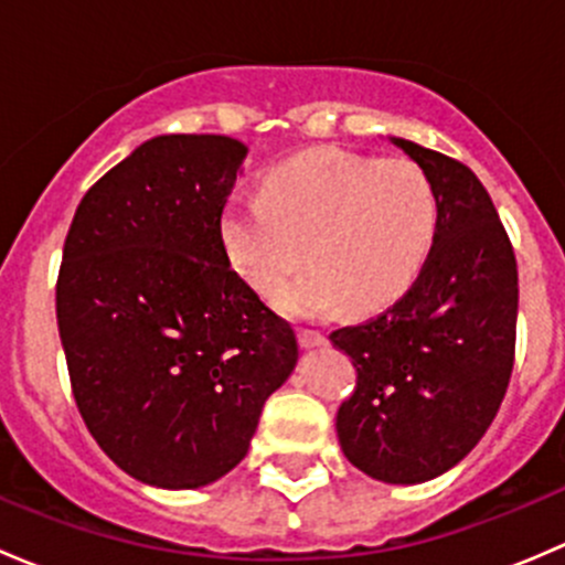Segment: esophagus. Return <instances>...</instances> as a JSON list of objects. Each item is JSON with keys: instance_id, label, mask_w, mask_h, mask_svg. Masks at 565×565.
<instances>
[{"instance_id": "obj_1", "label": "esophagus", "mask_w": 565, "mask_h": 565, "mask_svg": "<svg viewBox=\"0 0 565 565\" xmlns=\"http://www.w3.org/2000/svg\"><path fill=\"white\" fill-rule=\"evenodd\" d=\"M298 339H300V344H303V347L324 344V333H319V330H311V328H300Z\"/></svg>"}]
</instances>
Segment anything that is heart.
<instances>
[{
	"mask_svg": "<svg viewBox=\"0 0 565 565\" xmlns=\"http://www.w3.org/2000/svg\"><path fill=\"white\" fill-rule=\"evenodd\" d=\"M437 226L440 199L418 163L344 150L292 158L273 169L265 193H235L224 210L232 265L267 298L309 246L311 267L278 298L292 317L391 306L424 270Z\"/></svg>",
	"mask_w": 565,
	"mask_h": 565,
	"instance_id": "heart-1",
	"label": "heart"
}]
</instances>
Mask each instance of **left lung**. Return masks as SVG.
I'll use <instances>...</instances> for the list:
<instances>
[{
  "label": "left lung",
  "instance_id": "obj_1",
  "mask_svg": "<svg viewBox=\"0 0 565 565\" xmlns=\"http://www.w3.org/2000/svg\"><path fill=\"white\" fill-rule=\"evenodd\" d=\"M391 141L435 182L440 226L391 309L330 333L358 372L335 431L366 476L424 483L465 459L498 415L514 369L520 276L481 180L443 152Z\"/></svg>",
  "mask_w": 565,
  "mask_h": 565
}]
</instances>
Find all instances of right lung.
<instances>
[{
    "label": "right lung",
    "mask_w": 565,
    "mask_h": 565,
    "mask_svg": "<svg viewBox=\"0 0 565 565\" xmlns=\"http://www.w3.org/2000/svg\"><path fill=\"white\" fill-rule=\"evenodd\" d=\"M248 147L172 134L84 193L56 278L76 407L104 454L161 489H196L248 454L298 363L287 319L226 254V199Z\"/></svg>",
    "instance_id": "right-lung-1"
}]
</instances>
